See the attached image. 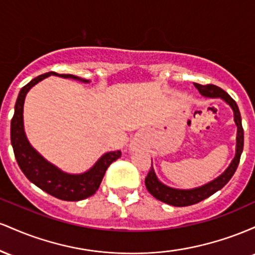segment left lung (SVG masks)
<instances>
[{
	"mask_svg": "<svg viewBox=\"0 0 255 255\" xmlns=\"http://www.w3.org/2000/svg\"><path fill=\"white\" fill-rule=\"evenodd\" d=\"M197 87L200 95L205 98H219L224 101L229 107L231 108L234 113V122H235L236 127H238V133H236V147H235V157L231 160L225 170L216 177L215 180L210 181V182L203 184L200 187H195V188L191 189H178L172 188L160 182L158 180L156 172H154L153 165H151V170L148 171L147 176L145 178V186L147 191L153 195L158 200L163 201V203L172 205V206H189V205H194L200 203L204 199L211 197L219 189L229 182V180L235 174L236 169L240 163V158H241V153L244 151V128H242V120L241 114H240L239 107L236 102L228 95L225 91H223L221 87L216 86V85H200L194 84Z\"/></svg>",
	"mask_w": 255,
	"mask_h": 255,
	"instance_id": "left-lung-1",
	"label": "left lung"
}]
</instances>
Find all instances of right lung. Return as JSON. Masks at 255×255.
<instances>
[{
    "mask_svg": "<svg viewBox=\"0 0 255 255\" xmlns=\"http://www.w3.org/2000/svg\"><path fill=\"white\" fill-rule=\"evenodd\" d=\"M56 75L64 79H74L81 83H90V80L81 79L73 74H57L49 72L34 78L20 90L17 96L14 116L10 122V141L13 146L16 162L25 176L44 192L52 197L66 201H79L93 195L99 188L105 171L111 163L121 157V151L107 152L95 165L91 166L83 174H68L61 170L56 165L46 160L28 141L24 128V103L27 92L34 85L43 79Z\"/></svg>",
    "mask_w": 255,
    "mask_h": 255,
    "instance_id": "obj_1",
    "label": "right lung"
}]
</instances>
